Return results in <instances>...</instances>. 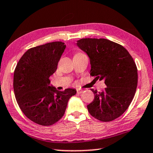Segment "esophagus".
<instances>
[{
    "label": "esophagus",
    "mask_w": 153,
    "mask_h": 153,
    "mask_svg": "<svg viewBox=\"0 0 153 153\" xmlns=\"http://www.w3.org/2000/svg\"><path fill=\"white\" fill-rule=\"evenodd\" d=\"M76 90H77V93H78V94H80V93H82V92H83V90H81V89H79V88L76 89Z\"/></svg>",
    "instance_id": "1"
}]
</instances>
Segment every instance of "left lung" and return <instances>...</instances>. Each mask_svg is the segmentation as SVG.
Returning a JSON list of instances; mask_svg holds the SVG:
<instances>
[{"label": "left lung", "instance_id": "obj_1", "mask_svg": "<svg viewBox=\"0 0 153 153\" xmlns=\"http://www.w3.org/2000/svg\"><path fill=\"white\" fill-rule=\"evenodd\" d=\"M77 46L90 58V75L105 80L103 91L94 94L87 105L92 117L104 122L121 116L132 101L138 84V69L133 58L123 46L105 38H82Z\"/></svg>", "mask_w": 153, "mask_h": 153}]
</instances>
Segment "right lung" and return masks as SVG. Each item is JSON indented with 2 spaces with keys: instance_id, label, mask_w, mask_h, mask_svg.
Masks as SVG:
<instances>
[{
  "instance_id": "1",
  "label": "right lung",
  "mask_w": 153,
  "mask_h": 153,
  "mask_svg": "<svg viewBox=\"0 0 153 153\" xmlns=\"http://www.w3.org/2000/svg\"><path fill=\"white\" fill-rule=\"evenodd\" d=\"M66 46L53 42L30 48L15 67L13 89L21 110L37 124L48 126L60 120L65 112L67 102L76 90L59 91L49 86V77L57 65Z\"/></svg>"
}]
</instances>
